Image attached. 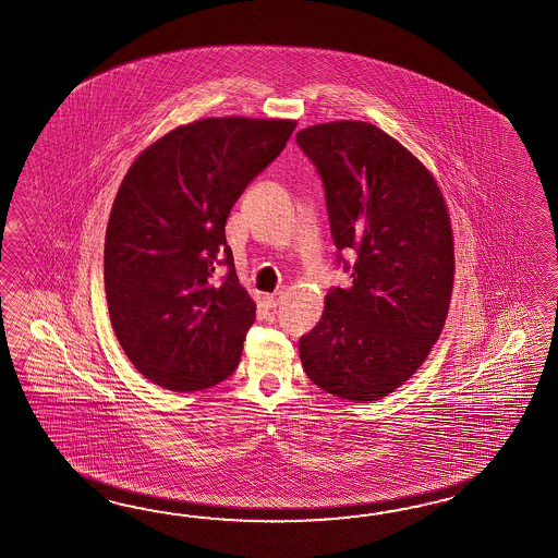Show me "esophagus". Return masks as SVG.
Here are the masks:
<instances>
[{"label": "esophagus", "mask_w": 558, "mask_h": 558, "mask_svg": "<svg viewBox=\"0 0 558 558\" xmlns=\"http://www.w3.org/2000/svg\"><path fill=\"white\" fill-rule=\"evenodd\" d=\"M279 301H281V293L277 291V293H267L265 295V303L269 305V307H277L279 305Z\"/></svg>", "instance_id": "esophagus-1"}]
</instances>
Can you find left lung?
Wrapping results in <instances>:
<instances>
[{
  "label": "left lung",
  "mask_w": 558,
  "mask_h": 558,
  "mask_svg": "<svg viewBox=\"0 0 558 558\" xmlns=\"http://www.w3.org/2000/svg\"><path fill=\"white\" fill-rule=\"evenodd\" d=\"M298 145L324 182L338 263L352 271V286L329 289L322 319L301 336L303 371L333 397L383 399L418 371L444 331L456 275L444 194L372 123L312 125Z\"/></svg>",
  "instance_id": "obj_1"
}]
</instances>
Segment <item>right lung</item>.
I'll return each instance as SVG.
<instances>
[{"instance_id": "add662e5", "label": "right lung", "mask_w": 558, "mask_h": 558, "mask_svg": "<svg viewBox=\"0 0 558 558\" xmlns=\"http://www.w3.org/2000/svg\"><path fill=\"white\" fill-rule=\"evenodd\" d=\"M295 128L201 119L159 137L125 173L105 234V293L117 340L154 385L192 392L236 371L257 305L239 283L225 227ZM218 266L228 267L222 284Z\"/></svg>"}]
</instances>
